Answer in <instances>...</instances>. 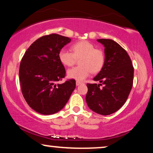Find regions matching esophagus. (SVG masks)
<instances>
[{
  "mask_svg": "<svg viewBox=\"0 0 153 153\" xmlns=\"http://www.w3.org/2000/svg\"><path fill=\"white\" fill-rule=\"evenodd\" d=\"M81 81H76V85H79L81 84Z\"/></svg>",
  "mask_w": 153,
  "mask_h": 153,
  "instance_id": "34e87169",
  "label": "esophagus"
}]
</instances>
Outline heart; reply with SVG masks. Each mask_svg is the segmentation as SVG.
I'll use <instances>...</instances> for the list:
<instances>
[{
  "instance_id": "obj_1",
  "label": "heart",
  "mask_w": 153,
  "mask_h": 153,
  "mask_svg": "<svg viewBox=\"0 0 153 153\" xmlns=\"http://www.w3.org/2000/svg\"><path fill=\"white\" fill-rule=\"evenodd\" d=\"M72 52L65 49L60 50L58 58L66 67H71L79 59V66L74 67L68 71L69 78L83 81L91 74L102 70L105 63V54L103 50L95 48L88 41L82 40L72 46Z\"/></svg>"
}]
</instances>
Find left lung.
Returning a JSON list of instances; mask_svg holds the SVG:
<instances>
[{
  "label": "left lung",
  "instance_id": "1",
  "mask_svg": "<svg viewBox=\"0 0 153 153\" xmlns=\"http://www.w3.org/2000/svg\"><path fill=\"white\" fill-rule=\"evenodd\" d=\"M97 40L104 46L105 63L93 79L100 83H87L85 100L94 112L107 116L120 109L127 101L133 85L134 67L120 45L109 39Z\"/></svg>",
  "mask_w": 153,
  "mask_h": 153
}]
</instances>
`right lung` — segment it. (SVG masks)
<instances>
[{"mask_svg": "<svg viewBox=\"0 0 153 153\" xmlns=\"http://www.w3.org/2000/svg\"><path fill=\"white\" fill-rule=\"evenodd\" d=\"M70 41L56 33L44 35L23 56L19 72L22 92L30 107L39 114L51 115L61 110L76 87L73 79L56 83L66 74L58 53Z\"/></svg>", "mask_w": 153, "mask_h": 153, "instance_id": "obj_1", "label": "right lung"}]
</instances>
